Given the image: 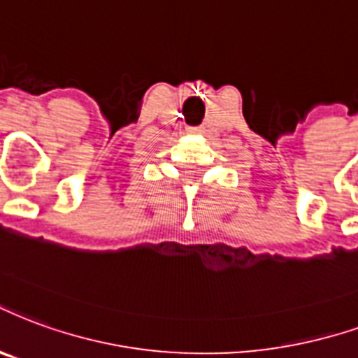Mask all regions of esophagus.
<instances>
[{
  "label": "esophagus",
  "instance_id": "obj_1",
  "mask_svg": "<svg viewBox=\"0 0 358 358\" xmlns=\"http://www.w3.org/2000/svg\"><path fill=\"white\" fill-rule=\"evenodd\" d=\"M192 132H199V129H192Z\"/></svg>",
  "mask_w": 358,
  "mask_h": 358
}]
</instances>
